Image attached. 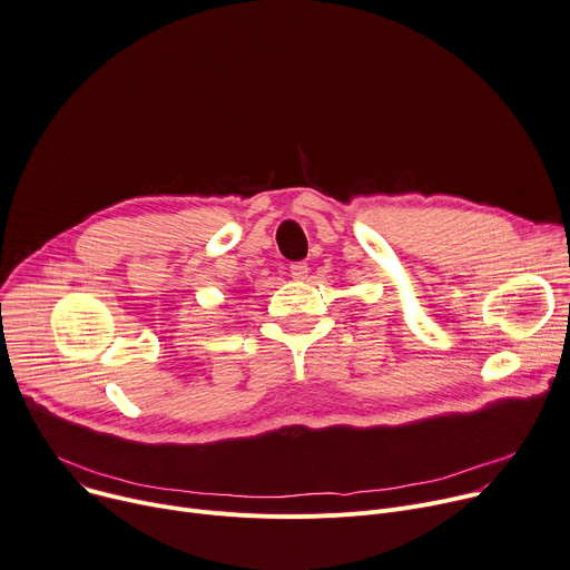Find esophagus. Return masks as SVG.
<instances>
[{"mask_svg": "<svg viewBox=\"0 0 570 570\" xmlns=\"http://www.w3.org/2000/svg\"><path fill=\"white\" fill-rule=\"evenodd\" d=\"M288 273H291V277H293V279L302 282V279L308 275V266H306L304 262H295V264H291V266H288Z\"/></svg>", "mask_w": 570, "mask_h": 570, "instance_id": "esophagus-1", "label": "esophagus"}]
</instances>
